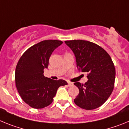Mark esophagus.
I'll return each instance as SVG.
<instances>
[{"label":"esophagus","instance_id":"1","mask_svg":"<svg viewBox=\"0 0 129 129\" xmlns=\"http://www.w3.org/2000/svg\"><path fill=\"white\" fill-rule=\"evenodd\" d=\"M67 83H68V86H73V83H71V82H70V81H68Z\"/></svg>","mask_w":129,"mask_h":129}]
</instances>
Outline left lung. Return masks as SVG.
I'll list each match as a JSON object with an SVG mask.
<instances>
[{
	"label": "left lung",
	"mask_w": 129,
	"mask_h": 129,
	"mask_svg": "<svg viewBox=\"0 0 129 129\" xmlns=\"http://www.w3.org/2000/svg\"><path fill=\"white\" fill-rule=\"evenodd\" d=\"M76 56L79 71L87 73V82H76L79 93L74 103L85 110H93L108 100L114 87L116 70L110 56L103 48L84 40L65 41Z\"/></svg>",
	"instance_id": "obj_1"
}]
</instances>
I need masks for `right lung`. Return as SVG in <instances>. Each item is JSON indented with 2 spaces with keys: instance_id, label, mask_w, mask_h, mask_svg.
<instances>
[{
  "instance_id": "add662e5",
  "label": "right lung",
  "mask_w": 129,
  "mask_h": 129,
  "mask_svg": "<svg viewBox=\"0 0 129 129\" xmlns=\"http://www.w3.org/2000/svg\"><path fill=\"white\" fill-rule=\"evenodd\" d=\"M61 41L45 40L31 46L20 57L15 69V85L21 98L34 109H43L53 102L58 88L67 85L63 79L44 76L49 59Z\"/></svg>"
}]
</instances>
